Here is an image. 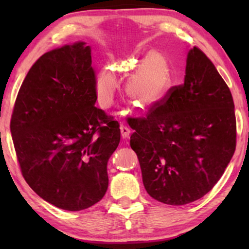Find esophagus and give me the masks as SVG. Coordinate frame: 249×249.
<instances>
[{
    "label": "esophagus",
    "instance_id": "obj_1",
    "mask_svg": "<svg viewBox=\"0 0 249 249\" xmlns=\"http://www.w3.org/2000/svg\"><path fill=\"white\" fill-rule=\"evenodd\" d=\"M121 134H122V137H123V138H128L129 135H130V129L127 127V126L122 125L121 126Z\"/></svg>",
    "mask_w": 249,
    "mask_h": 249
}]
</instances>
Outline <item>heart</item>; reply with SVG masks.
Segmentation results:
<instances>
[{"mask_svg":"<svg viewBox=\"0 0 249 249\" xmlns=\"http://www.w3.org/2000/svg\"><path fill=\"white\" fill-rule=\"evenodd\" d=\"M120 70L128 73L125 92L135 107L149 109L167 98L174 87V70L165 53L153 50L142 59H128L120 65ZM117 81L114 71L102 68L94 79V92L100 105L108 107L114 98Z\"/></svg>","mask_w":249,"mask_h":249,"instance_id":"1","label":"heart"}]
</instances>
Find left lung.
<instances>
[{"mask_svg": "<svg viewBox=\"0 0 249 249\" xmlns=\"http://www.w3.org/2000/svg\"><path fill=\"white\" fill-rule=\"evenodd\" d=\"M129 126L147 193L169 205L191 203L212 190L236 148L233 96L197 47L188 53L184 82Z\"/></svg>", "mask_w": 249, "mask_h": 249, "instance_id": "1", "label": "left lung"}]
</instances>
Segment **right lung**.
Here are the masks:
<instances>
[{
    "instance_id": "1",
    "label": "right lung",
    "mask_w": 249,
    "mask_h": 249,
    "mask_svg": "<svg viewBox=\"0 0 249 249\" xmlns=\"http://www.w3.org/2000/svg\"><path fill=\"white\" fill-rule=\"evenodd\" d=\"M91 48L83 41L43 54L20 86L11 134L24 179L41 199L81 211L102 199L117 121L95 107Z\"/></svg>"
}]
</instances>
